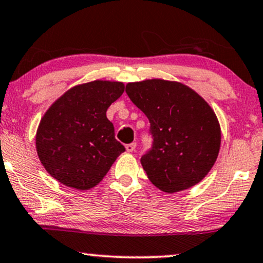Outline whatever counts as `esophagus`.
<instances>
[{
  "label": "esophagus",
  "mask_w": 263,
  "mask_h": 263,
  "mask_svg": "<svg viewBox=\"0 0 263 263\" xmlns=\"http://www.w3.org/2000/svg\"><path fill=\"white\" fill-rule=\"evenodd\" d=\"M135 147H137V144H135V142H130V144L125 145V148L128 152H133L135 150Z\"/></svg>",
  "instance_id": "esophagus-1"
}]
</instances>
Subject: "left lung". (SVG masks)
<instances>
[{
  "label": "left lung",
  "instance_id": "left-lung-1",
  "mask_svg": "<svg viewBox=\"0 0 263 263\" xmlns=\"http://www.w3.org/2000/svg\"><path fill=\"white\" fill-rule=\"evenodd\" d=\"M125 92L150 122L152 146L140 162L151 183L172 194L202 180L221 146L209 103L190 87L161 79L129 83Z\"/></svg>",
  "mask_w": 263,
  "mask_h": 263
}]
</instances>
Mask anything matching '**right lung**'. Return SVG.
<instances>
[{
  "label": "right lung",
  "mask_w": 263,
  "mask_h": 263,
  "mask_svg": "<svg viewBox=\"0 0 263 263\" xmlns=\"http://www.w3.org/2000/svg\"><path fill=\"white\" fill-rule=\"evenodd\" d=\"M123 91V83L96 80L72 87L48 108L36 133V150L54 179L78 190L91 189L125 151L106 117Z\"/></svg>",
  "instance_id": "right-lung-1"
}]
</instances>
